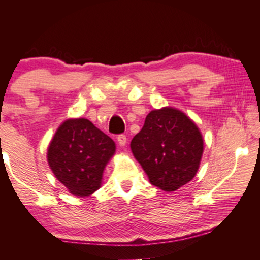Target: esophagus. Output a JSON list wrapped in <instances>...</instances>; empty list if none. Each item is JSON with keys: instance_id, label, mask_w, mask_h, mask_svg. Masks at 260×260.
Instances as JSON below:
<instances>
[{"instance_id": "34e87169", "label": "esophagus", "mask_w": 260, "mask_h": 260, "mask_svg": "<svg viewBox=\"0 0 260 260\" xmlns=\"http://www.w3.org/2000/svg\"><path fill=\"white\" fill-rule=\"evenodd\" d=\"M117 141H118V143H119L121 147H124L125 144H126V142H127L126 135L125 134H119V135L117 136Z\"/></svg>"}]
</instances>
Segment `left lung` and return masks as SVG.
Returning <instances> with one entry per match:
<instances>
[{"label": "left lung", "mask_w": 260, "mask_h": 260, "mask_svg": "<svg viewBox=\"0 0 260 260\" xmlns=\"http://www.w3.org/2000/svg\"><path fill=\"white\" fill-rule=\"evenodd\" d=\"M131 149L151 184L174 191L195 177L203 139L195 122L183 112L164 108L148 114Z\"/></svg>", "instance_id": "left-lung-1"}]
</instances>
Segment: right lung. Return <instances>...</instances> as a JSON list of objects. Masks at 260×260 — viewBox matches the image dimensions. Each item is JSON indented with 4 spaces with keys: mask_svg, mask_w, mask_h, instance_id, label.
<instances>
[{
    "mask_svg": "<svg viewBox=\"0 0 260 260\" xmlns=\"http://www.w3.org/2000/svg\"><path fill=\"white\" fill-rule=\"evenodd\" d=\"M116 150L111 138L85 118L69 119L57 129L48 148L56 178L76 196L98 190L103 170Z\"/></svg>",
    "mask_w": 260,
    "mask_h": 260,
    "instance_id": "right-lung-1",
    "label": "right lung"
}]
</instances>
